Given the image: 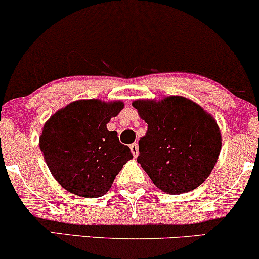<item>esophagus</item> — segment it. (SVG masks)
I'll use <instances>...</instances> for the list:
<instances>
[{"mask_svg": "<svg viewBox=\"0 0 259 259\" xmlns=\"http://www.w3.org/2000/svg\"><path fill=\"white\" fill-rule=\"evenodd\" d=\"M130 150H132L134 158H136V156L139 155V146H137V143H132V145H130Z\"/></svg>", "mask_w": 259, "mask_h": 259, "instance_id": "esophagus-1", "label": "esophagus"}]
</instances>
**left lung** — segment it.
I'll list each match as a JSON object with an SVG mask.
<instances>
[{"mask_svg": "<svg viewBox=\"0 0 259 259\" xmlns=\"http://www.w3.org/2000/svg\"><path fill=\"white\" fill-rule=\"evenodd\" d=\"M148 124L139 141L137 162L160 190L169 195L191 191L210 175L221 150L217 120L192 100L171 96L135 100Z\"/></svg>", "mask_w": 259, "mask_h": 259, "instance_id": "1", "label": "left lung"}]
</instances>
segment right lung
<instances>
[{
	"mask_svg": "<svg viewBox=\"0 0 259 259\" xmlns=\"http://www.w3.org/2000/svg\"><path fill=\"white\" fill-rule=\"evenodd\" d=\"M123 107L122 101L77 100L44 124L39 147L51 175L67 191L86 198L104 196L133 159L117 132L106 127Z\"/></svg>",
	"mask_w": 259,
	"mask_h": 259,
	"instance_id": "right-lung-1",
	"label": "right lung"
}]
</instances>
